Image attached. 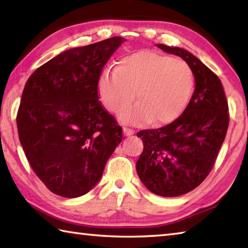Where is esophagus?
<instances>
[{
	"label": "esophagus",
	"mask_w": 248,
	"mask_h": 248,
	"mask_svg": "<svg viewBox=\"0 0 248 248\" xmlns=\"http://www.w3.org/2000/svg\"><path fill=\"white\" fill-rule=\"evenodd\" d=\"M123 131H124V134L125 137H129V136H132V134L134 133V131L132 129H130V128H127V127H124V129H123Z\"/></svg>",
	"instance_id": "34e87169"
}]
</instances>
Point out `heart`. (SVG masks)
<instances>
[{"label":"heart","instance_id":"b5f03b06","mask_svg":"<svg viewBox=\"0 0 248 248\" xmlns=\"http://www.w3.org/2000/svg\"><path fill=\"white\" fill-rule=\"evenodd\" d=\"M194 76L186 62L153 51H140L108 66L98 79V94L107 109L118 112L137 97L139 103L121 112L125 124L177 119L190 101Z\"/></svg>","mask_w":248,"mask_h":248}]
</instances>
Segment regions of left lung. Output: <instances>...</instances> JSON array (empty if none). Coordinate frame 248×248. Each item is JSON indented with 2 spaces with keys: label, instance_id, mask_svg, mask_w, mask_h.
I'll list each match as a JSON object with an SVG mask.
<instances>
[{
  "label": "left lung",
  "instance_id": "obj_1",
  "mask_svg": "<svg viewBox=\"0 0 248 248\" xmlns=\"http://www.w3.org/2000/svg\"><path fill=\"white\" fill-rule=\"evenodd\" d=\"M157 46L187 62L195 90L172 123L138 132L144 148L136 167L152 193L175 197L194 190L213 169L229 127V107L221 81L199 58L180 47Z\"/></svg>",
  "mask_w": 248,
  "mask_h": 248
}]
</instances>
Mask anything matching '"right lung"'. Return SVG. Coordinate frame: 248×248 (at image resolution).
<instances>
[{"instance_id": "right-lung-1", "label": "right lung", "mask_w": 248, "mask_h": 248, "mask_svg": "<svg viewBox=\"0 0 248 248\" xmlns=\"http://www.w3.org/2000/svg\"><path fill=\"white\" fill-rule=\"evenodd\" d=\"M125 40L70 48L26 82L17 128L27 159L54 194L79 197L95 186L123 141L121 127L98 101L103 67Z\"/></svg>"}]
</instances>
